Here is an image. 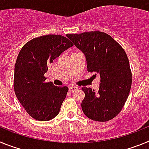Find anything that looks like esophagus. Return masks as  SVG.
I'll list each match as a JSON object with an SVG mask.
<instances>
[{
  "label": "esophagus",
  "instance_id": "34e87169",
  "mask_svg": "<svg viewBox=\"0 0 149 149\" xmlns=\"http://www.w3.org/2000/svg\"><path fill=\"white\" fill-rule=\"evenodd\" d=\"M77 89H78L77 86H71L70 87H69V90H70V92H74V91L77 90Z\"/></svg>",
  "mask_w": 149,
  "mask_h": 149
}]
</instances>
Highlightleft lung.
I'll use <instances>...</instances> for the list:
<instances>
[{"mask_svg": "<svg viewBox=\"0 0 149 149\" xmlns=\"http://www.w3.org/2000/svg\"><path fill=\"white\" fill-rule=\"evenodd\" d=\"M66 36L84 54L88 72H96L101 77L97 93L91 88L82 87L85 93L81 103L84 113L97 122L113 119L123 108L132 83L125 51L110 35L100 31Z\"/></svg>", "mask_w": 149, "mask_h": 149, "instance_id": "8db88e82", "label": "left lung"}]
</instances>
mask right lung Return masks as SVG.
Returning <instances> with one entry per match:
<instances>
[{
	"instance_id": "add662e5",
	"label": "right lung",
	"mask_w": 149,
	"mask_h": 149,
	"mask_svg": "<svg viewBox=\"0 0 149 149\" xmlns=\"http://www.w3.org/2000/svg\"><path fill=\"white\" fill-rule=\"evenodd\" d=\"M72 46L65 36L50 34L31 39L18 54L14 90L21 104L36 120L49 121L58 115L68 88L46 83L44 74L50 63Z\"/></svg>"
}]
</instances>
